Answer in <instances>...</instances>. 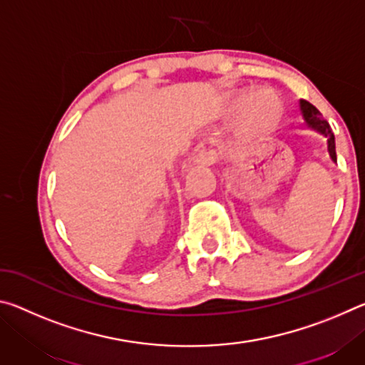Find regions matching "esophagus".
I'll list each match as a JSON object with an SVG mask.
<instances>
[{"label":"esophagus","mask_w":365,"mask_h":365,"mask_svg":"<svg viewBox=\"0 0 365 365\" xmlns=\"http://www.w3.org/2000/svg\"><path fill=\"white\" fill-rule=\"evenodd\" d=\"M191 160L196 164H202V165H209V164H214L215 160H217V153L211 151V150H201L193 154V158Z\"/></svg>","instance_id":"1"}]
</instances>
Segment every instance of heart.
<instances>
[{"instance_id":"obj_1","label":"heart","mask_w":365,"mask_h":365,"mask_svg":"<svg viewBox=\"0 0 365 365\" xmlns=\"http://www.w3.org/2000/svg\"><path fill=\"white\" fill-rule=\"evenodd\" d=\"M228 114H237L233 125V145L245 146L264 140L279 127L285 113L283 103L277 93L259 88L237 98L227 108Z\"/></svg>"}]
</instances>
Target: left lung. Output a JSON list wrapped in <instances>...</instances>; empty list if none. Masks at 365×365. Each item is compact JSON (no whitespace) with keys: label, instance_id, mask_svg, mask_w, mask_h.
I'll list each match as a JSON object with an SVG mask.
<instances>
[{"label":"left lung","instance_id":"left-lung-1","mask_svg":"<svg viewBox=\"0 0 365 365\" xmlns=\"http://www.w3.org/2000/svg\"><path fill=\"white\" fill-rule=\"evenodd\" d=\"M298 108H299V115L302 119V127L309 128V130H314L322 135L327 141V151H329V156L336 163V151H335V137H333V132L330 130L329 122L322 119V114L319 113L316 106H312L311 103H307L306 100H299L298 101Z\"/></svg>","mask_w":365,"mask_h":365}]
</instances>
